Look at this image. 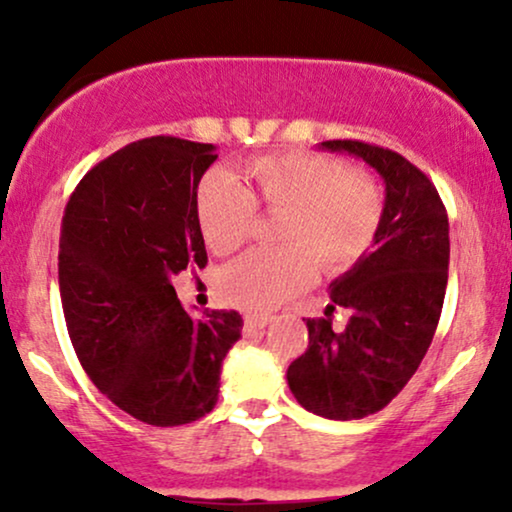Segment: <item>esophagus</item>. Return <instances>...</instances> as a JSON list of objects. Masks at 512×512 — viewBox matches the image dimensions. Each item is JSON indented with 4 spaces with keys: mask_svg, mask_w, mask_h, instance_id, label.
<instances>
[{
    "mask_svg": "<svg viewBox=\"0 0 512 512\" xmlns=\"http://www.w3.org/2000/svg\"><path fill=\"white\" fill-rule=\"evenodd\" d=\"M267 325H269L267 317H245L243 330H245V334H252V332L264 330V327H267Z\"/></svg>",
    "mask_w": 512,
    "mask_h": 512,
    "instance_id": "esophagus-1",
    "label": "esophagus"
}]
</instances>
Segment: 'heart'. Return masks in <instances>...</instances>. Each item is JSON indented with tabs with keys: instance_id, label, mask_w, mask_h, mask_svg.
<instances>
[{
	"instance_id": "obj_1",
	"label": "heart",
	"mask_w": 512,
	"mask_h": 512,
	"mask_svg": "<svg viewBox=\"0 0 512 512\" xmlns=\"http://www.w3.org/2000/svg\"><path fill=\"white\" fill-rule=\"evenodd\" d=\"M250 192L223 170L202 178L195 211L204 243L216 255L250 236L255 207L284 214L281 250H252L219 274L221 301L245 313H269L313 284L317 262L339 274L363 260L383 226L385 197L375 178L322 154H269L243 166Z\"/></svg>"
}]
</instances>
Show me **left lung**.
I'll use <instances>...</instances> for the list:
<instances>
[{"label": "left lung", "instance_id": "obj_1", "mask_svg": "<svg viewBox=\"0 0 512 512\" xmlns=\"http://www.w3.org/2000/svg\"><path fill=\"white\" fill-rule=\"evenodd\" d=\"M322 149L366 161L385 180V214L373 248L330 284L325 317L305 320L308 349L286 370L303 409L334 421L363 419L409 383L436 334L450 264V226L433 182L395 151L351 139ZM334 307L350 310L342 333Z\"/></svg>", "mask_w": 512, "mask_h": 512}]
</instances>
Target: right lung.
<instances>
[{
	"instance_id": "right-lung-1",
	"label": "right lung",
	"mask_w": 512,
	"mask_h": 512,
	"mask_svg": "<svg viewBox=\"0 0 512 512\" xmlns=\"http://www.w3.org/2000/svg\"><path fill=\"white\" fill-rule=\"evenodd\" d=\"M214 144L151 137L81 178L60 236L69 339L91 383L151 426L202 419L219 399L221 363L240 339L236 310L185 313L173 279L207 264L195 195Z\"/></svg>"
}]
</instances>
